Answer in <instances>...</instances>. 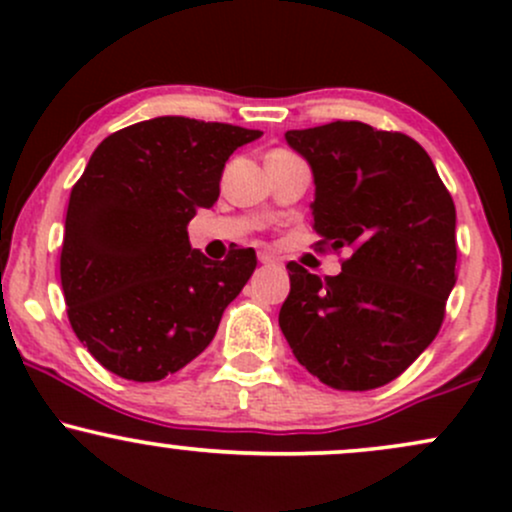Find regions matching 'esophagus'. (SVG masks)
I'll return each instance as SVG.
<instances>
[{
    "label": "esophagus",
    "mask_w": 512,
    "mask_h": 512,
    "mask_svg": "<svg viewBox=\"0 0 512 512\" xmlns=\"http://www.w3.org/2000/svg\"><path fill=\"white\" fill-rule=\"evenodd\" d=\"M260 262L264 267H274L279 260H276V255H272V252H260Z\"/></svg>",
    "instance_id": "obj_1"
}]
</instances>
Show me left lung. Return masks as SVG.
Returning a JSON list of instances; mask_svg holds the SVG:
<instances>
[{
    "label": "left lung",
    "mask_w": 512,
    "mask_h": 512,
    "mask_svg": "<svg viewBox=\"0 0 512 512\" xmlns=\"http://www.w3.org/2000/svg\"><path fill=\"white\" fill-rule=\"evenodd\" d=\"M313 168V228L337 276L289 262L279 327L293 356L334 390H375L402 375L443 325L457 274L455 202L424 146L366 122L291 129Z\"/></svg>",
    "instance_id": "1"
}]
</instances>
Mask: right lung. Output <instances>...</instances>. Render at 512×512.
<instances>
[{
	"label": "right lung",
	"mask_w": 512,
	"mask_h": 512,
	"mask_svg": "<svg viewBox=\"0 0 512 512\" xmlns=\"http://www.w3.org/2000/svg\"><path fill=\"white\" fill-rule=\"evenodd\" d=\"M260 129L154 117L105 137L72 187L60 276L67 315L91 356L156 383L207 349L257 267L252 248L211 262L187 223L214 207L228 156Z\"/></svg>",
	"instance_id": "right-lung-1"
}]
</instances>
